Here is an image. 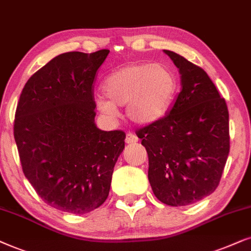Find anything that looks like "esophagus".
Here are the masks:
<instances>
[{
    "instance_id": "obj_1",
    "label": "esophagus",
    "mask_w": 251,
    "mask_h": 251,
    "mask_svg": "<svg viewBox=\"0 0 251 251\" xmlns=\"http://www.w3.org/2000/svg\"><path fill=\"white\" fill-rule=\"evenodd\" d=\"M138 136H136L134 133H131V132H128L127 134H126V139H125V141H126V143H129V145H132V143H135V142H138Z\"/></svg>"
}]
</instances>
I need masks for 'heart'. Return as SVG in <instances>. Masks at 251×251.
Returning a JSON list of instances; mask_svg holds the SVG:
<instances>
[{"label": "heart", "instance_id": "obj_1", "mask_svg": "<svg viewBox=\"0 0 251 251\" xmlns=\"http://www.w3.org/2000/svg\"><path fill=\"white\" fill-rule=\"evenodd\" d=\"M176 76L160 64L133 63L115 70L103 82L104 96L96 99L99 109L115 115L116 106L126 105L128 118L150 125L168 112L175 99Z\"/></svg>", "mask_w": 251, "mask_h": 251}]
</instances>
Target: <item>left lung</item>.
<instances>
[{
	"label": "left lung",
	"mask_w": 251,
	"mask_h": 251,
	"mask_svg": "<svg viewBox=\"0 0 251 251\" xmlns=\"http://www.w3.org/2000/svg\"><path fill=\"white\" fill-rule=\"evenodd\" d=\"M179 69L181 92L169 115L138 136L148 152V179L164 204L183 206L215 192L229 152L228 110L204 70L164 50Z\"/></svg>",
	"instance_id": "left-lung-1"
}]
</instances>
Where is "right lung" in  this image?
<instances>
[{"instance_id": "1", "label": "right lung", "mask_w": 251, "mask_h": 251, "mask_svg": "<svg viewBox=\"0 0 251 251\" xmlns=\"http://www.w3.org/2000/svg\"><path fill=\"white\" fill-rule=\"evenodd\" d=\"M108 49L64 52L36 71L23 88L13 135L24 175L52 208L83 215L105 202L123 131L95 124L96 72Z\"/></svg>"}]
</instances>
